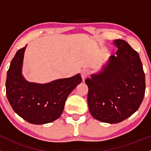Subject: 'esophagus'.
I'll return each mask as SVG.
<instances>
[{"label":"esophagus","instance_id":"34e87169","mask_svg":"<svg viewBox=\"0 0 151 151\" xmlns=\"http://www.w3.org/2000/svg\"><path fill=\"white\" fill-rule=\"evenodd\" d=\"M89 70L88 69H83L81 72V77L83 80H86V77L89 75Z\"/></svg>","mask_w":151,"mask_h":151}]
</instances>
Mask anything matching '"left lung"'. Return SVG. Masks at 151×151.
Masks as SVG:
<instances>
[{"mask_svg": "<svg viewBox=\"0 0 151 151\" xmlns=\"http://www.w3.org/2000/svg\"><path fill=\"white\" fill-rule=\"evenodd\" d=\"M116 55L98 74L86 80L88 104L94 119L114 124L131 116L139 108L145 91V78L138 52L126 41L115 40Z\"/></svg>", "mask_w": 151, "mask_h": 151, "instance_id": "obj_1", "label": "left lung"}]
</instances>
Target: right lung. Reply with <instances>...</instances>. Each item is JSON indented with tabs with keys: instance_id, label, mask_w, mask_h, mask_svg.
<instances>
[{
	"instance_id": "right-lung-1",
	"label": "right lung",
	"mask_w": 151,
	"mask_h": 151,
	"mask_svg": "<svg viewBox=\"0 0 151 151\" xmlns=\"http://www.w3.org/2000/svg\"><path fill=\"white\" fill-rule=\"evenodd\" d=\"M26 48L17 51L7 71V99L14 112L29 123L52 122L62 114L68 96L82 82L81 76L78 74L46 84L26 81L21 73Z\"/></svg>"
}]
</instances>
